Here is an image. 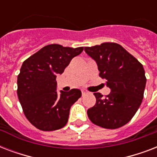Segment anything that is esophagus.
Returning <instances> with one entry per match:
<instances>
[{
    "label": "esophagus",
    "instance_id": "1",
    "mask_svg": "<svg viewBox=\"0 0 157 157\" xmlns=\"http://www.w3.org/2000/svg\"><path fill=\"white\" fill-rule=\"evenodd\" d=\"M81 93H82V96L86 95V94H88V92L86 90H81Z\"/></svg>",
    "mask_w": 157,
    "mask_h": 157
}]
</instances>
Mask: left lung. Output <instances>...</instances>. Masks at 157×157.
<instances>
[{
	"label": "left lung",
	"mask_w": 157,
	"mask_h": 157,
	"mask_svg": "<svg viewBox=\"0 0 157 157\" xmlns=\"http://www.w3.org/2000/svg\"><path fill=\"white\" fill-rule=\"evenodd\" d=\"M98 65L99 76L106 79L111 93H94L95 105L88 109L89 119L105 129L123 126L133 118L144 98L147 78L138 59L114 42L85 47Z\"/></svg>",
	"instance_id": "1"
}]
</instances>
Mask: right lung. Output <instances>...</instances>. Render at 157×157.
<instances>
[{"label": "right lung", "mask_w": 157, "mask_h": 157, "mask_svg": "<svg viewBox=\"0 0 157 157\" xmlns=\"http://www.w3.org/2000/svg\"><path fill=\"white\" fill-rule=\"evenodd\" d=\"M83 50L52 44L23 62L17 81L18 98L27 119L38 129L53 131L67 123L70 108L81 91L72 89L58 94L56 77Z\"/></svg>", "instance_id": "obj_1"}]
</instances>
